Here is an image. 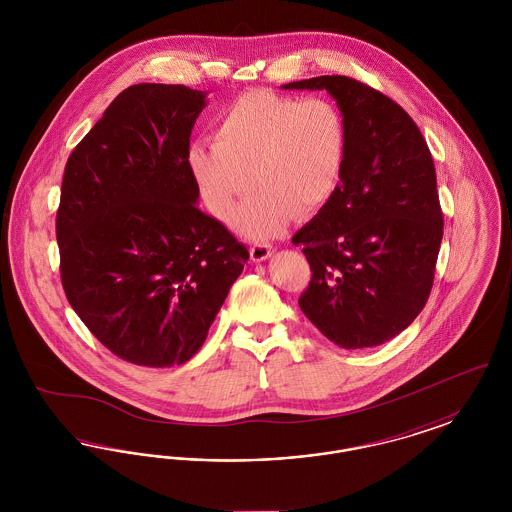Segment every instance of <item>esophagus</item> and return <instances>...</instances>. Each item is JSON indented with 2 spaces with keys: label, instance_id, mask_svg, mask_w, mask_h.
<instances>
[{
  "label": "esophagus",
  "instance_id": "esophagus-1",
  "mask_svg": "<svg viewBox=\"0 0 512 512\" xmlns=\"http://www.w3.org/2000/svg\"><path fill=\"white\" fill-rule=\"evenodd\" d=\"M249 253L253 261L261 263V261H267L268 257L274 253V247L268 244H253L249 247Z\"/></svg>",
  "mask_w": 512,
  "mask_h": 512
}]
</instances>
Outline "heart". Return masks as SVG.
Returning <instances> with one entry per match:
<instances>
[{"label":"heart","instance_id":"obj_1","mask_svg":"<svg viewBox=\"0 0 512 512\" xmlns=\"http://www.w3.org/2000/svg\"><path fill=\"white\" fill-rule=\"evenodd\" d=\"M347 147V121L336 101L249 90L220 113L215 142L188 147V167L219 219H230L255 184L259 192L234 224L249 238H270L293 215L309 217L334 197Z\"/></svg>","mask_w":512,"mask_h":512}]
</instances>
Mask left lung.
I'll use <instances>...</instances> for the list:
<instances>
[{
	"mask_svg": "<svg viewBox=\"0 0 512 512\" xmlns=\"http://www.w3.org/2000/svg\"><path fill=\"white\" fill-rule=\"evenodd\" d=\"M286 90H326L349 130L334 197L293 244L311 265L299 307L343 349L382 345L424 309L443 238L432 153L409 113L349 76L290 82Z\"/></svg>",
	"mask_w": 512,
	"mask_h": 512,
	"instance_id": "left-lung-1",
	"label": "left lung"
}]
</instances>
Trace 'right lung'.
<instances>
[{
	"label": "right lung",
	"mask_w": 512,
	"mask_h": 512,
	"mask_svg": "<svg viewBox=\"0 0 512 512\" xmlns=\"http://www.w3.org/2000/svg\"><path fill=\"white\" fill-rule=\"evenodd\" d=\"M205 98L180 84L126 88L63 174V290L88 330L132 365L190 361L249 259L195 205L188 147Z\"/></svg>",
	"instance_id": "right-lung-1"
}]
</instances>
